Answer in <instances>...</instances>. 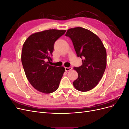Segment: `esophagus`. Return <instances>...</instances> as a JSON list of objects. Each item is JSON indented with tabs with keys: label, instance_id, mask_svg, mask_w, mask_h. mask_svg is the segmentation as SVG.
I'll list each match as a JSON object with an SVG mask.
<instances>
[{
	"label": "esophagus",
	"instance_id": "1",
	"mask_svg": "<svg viewBox=\"0 0 129 129\" xmlns=\"http://www.w3.org/2000/svg\"><path fill=\"white\" fill-rule=\"evenodd\" d=\"M72 69V67H65V71L66 72H68L71 70Z\"/></svg>",
	"mask_w": 129,
	"mask_h": 129
}]
</instances>
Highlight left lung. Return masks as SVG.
Listing matches in <instances>:
<instances>
[{
  "mask_svg": "<svg viewBox=\"0 0 129 129\" xmlns=\"http://www.w3.org/2000/svg\"><path fill=\"white\" fill-rule=\"evenodd\" d=\"M66 36L72 40L77 57L83 58L82 65L74 68L78 73L74 86L80 91L90 90L98 84L106 68V49L96 34L82 27L69 29Z\"/></svg>",
  "mask_w": 129,
  "mask_h": 129,
  "instance_id": "left-lung-1",
  "label": "left lung"
}]
</instances>
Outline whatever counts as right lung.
<instances>
[{
    "label": "right lung",
    "instance_id": "1",
    "mask_svg": "<svg viewBox=\"0 0 129 129\" xmlns=\"http://www.w3.org/2000/svg\"><path fill=\"white\" fill-rule=\"evenodd\" d=\"M66 30L49 29L34 33L23 45L21 62L27 79L37 90L45 93L56 91L65 71L63 67L49 64L54 43Z\"/></svg>",
    "mask_w": 129,
    "mask_h": 129
}]
</instances>
